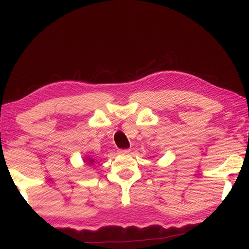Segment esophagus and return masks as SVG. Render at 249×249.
<instances>
[{"mask_svg":"<svg viewBox=\"0 0 249 249\" xmlns=\"http://www.w3.org/2000/svg\"><path fill=\"white\" fill-rule=\"evenodd\" d=\"M129 149H120L119 150V154L120 155H127V154H129Z\"/></svg>","mask_w":249,"mask_h":249,"instance_id":"34e87169","label":"esophagus"}]
</instances>
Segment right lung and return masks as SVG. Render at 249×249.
<instances>
[{"mask_svg":"<svg viewBox=\"0 0 249 249\" xmlns=\"http://www.w3.org/2000/svg\"><path fill=\"white\" fill-rule=\"evenodd\" d=\"M84 162H85L86 164H88V165H92L95 161H94V159H92V158H90V157H86Z\"/></svg>","mask_w":249,"mask_h":249,"instance_id":"add662e5","label":"right lung"}]
</instances>
